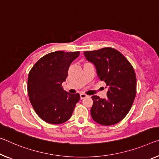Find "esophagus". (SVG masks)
Instances as JSON below:
<instances>
[{
	"mask_svg": "<svg viewBox=\"0 0 159 159\" xmlns=\"http://www.w3.org/2000/svg\"><path fill=\"white\" fill-rule=\"evenodd\" d=\"M88 96L87 95H85V93H80V99H84L85 98H86Z\"/></svg>",
	"mask_w": 159,
	"mask_h": 159,
	"instance_id": "1",
	"label": "esophagus"
}]
</instances>
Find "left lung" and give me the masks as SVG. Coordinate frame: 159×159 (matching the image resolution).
<instances>
[{
  "label": "left lung",
  "mask_w": 159,
  "mask_h": 159,
  "mask_svg": "<svg viewBox=\"0 0 159 159\" xmlns=\"http://www.w3.org/2000/svg\"><path fill=\"white\" fill-rule=\"evenodd\" d=\"M84 56L94 64L99 79L108 86L106 99L92 96L93 120L105 126L117 124L129 112L136 96L134 70L124 55L110 47L84 52Z\"/></svg>",
  "instance_id": "left-lung-1"
}]
</instances>
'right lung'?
Wrapping results in <instances>:
<instances>
[{
  "label": "right lung",
  "instance_id": "right-lung-1",
  "mask_svg": "<svg viewBox=\"0 0 159 159\" xmlns=\"http://www.w3.org/2000/svg\"><path fill=\"white\" fill-rule=\"evenodd\" d=\"M79 54V52L49 53L30 70L27 80L30 101L37 115L46 122L59 125L66 122L80 100L79 93L70 94L61 87L69 66Z\"/></svg>",
  "mask_w": 159,
  "mask_h": 159
}]
</instances>
